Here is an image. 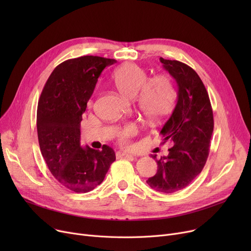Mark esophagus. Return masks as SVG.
Instances as JSON below:
<instances>
[{
    "label": "esophagus",
    "mask_w": 251,
    "mask_h": 251,
    "mask_svg": "<svg viewBox=\"0 0 251 251\" xmlns=\"http://www.w3.org/2000/svg\"><path fill=\"white\" fill-rule=\"evenodd\" d=\"M117 155H119V156H124V157H134L132 154H129V153L124 152V151H118V152H117Z\"/></svg>",
    "instance_id": "esophagus-1"
}]
</instances>
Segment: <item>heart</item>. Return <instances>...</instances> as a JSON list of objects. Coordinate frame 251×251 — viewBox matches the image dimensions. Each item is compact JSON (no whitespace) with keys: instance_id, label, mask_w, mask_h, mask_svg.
Here are the masks:
<instances>
[{"instance_id":"b5f03b06","label":"heart","mask_w":251,"mask_h":251,"mask_svg":"<svg viewBox=\"0 0 251 251\" xmlns=\"http://www.w3.org/2000/svg\"><path fill=\"white\" fill-rule=\"evenodd\" d=\"M113 82L120 94L128 99L136 98L138 108L150 122H157L172 111L176 100V90L168 75L157 74L149 78L148 71L134 63H127L113 74ZM137 132L129 124L118 133L122 146Z\"/></svg>"}]
</instances>
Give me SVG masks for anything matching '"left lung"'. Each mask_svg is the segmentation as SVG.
<instances>
[{
  "mask_svg": "<svg viewBox=\"0 0 251 251\" xmlns=\"http://www.w3.org/2000/svg\"><path fill=\"white\" fill-rule=\"evenodd\" d=\"M164 68L178 86L177 104L160 134L173 141L167 156L156 159L157 172L147 180L149 185L162 193H173L187 187L199 175L207 160L214 131L212 104L203 82L188 65L160 58Z\"/></svg>",
  "mask_w": 251,
  "mask_h": 251,
  "instance_id": "1",
  "label": "left lung"
}]
</instances>
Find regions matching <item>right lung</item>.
Listing matches in <instances>:
<instances>
[{"mask_svg":"<svg viewBox=\"0 0 251 251\" xmlns=\"http://www.w3.org/2000/svg\"><path fill=\"white\" fill-rule=\"evenodd\" d=\"M117 61L83 56L64 61L50 75L38 100L39 148L51 175L76 193L94 190L103 181L116 155L80 146V122L102 70Z\"/></svg>","mask_w":251,"mask_h":251,"instance_id":"add662e5","label":"right lung"}]
</instances>
